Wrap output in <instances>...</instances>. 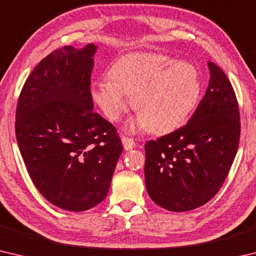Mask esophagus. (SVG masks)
<instances>
[{"label":"esophagus","instance_id":"obj_1","mask_svg":"<svg viewBox=\"0 0 256 256\" xmlns=\"http://www.w3.org/2000/svg\"><path fill=\"white\" fill-rule=\"evenodd\" d=\"M122 144L124 146L125 150H132L133 148H136V141H134L132 138H128V136H122Z\"/></svg>","mask_w":256,"mask_h":256}]
</instances>
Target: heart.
<instances>
[{
    "mask_svg": "<svg viewBox=\"0 0 256 256\" xmlns=\"http://www.w3.org/2000/svg\"><path fill=\"white\" fill-rule=\"evenodd\" d=\"M108 79L94 82L92 96L108 120L118 122L132 97L138 128L166 134L180 128L198 106L202 92L198 68L160 53H131L116 60Z\"/></svg>",
    "mask_w": 256,
    "mask_h": 256,
    "instance_id": "b5f03b06",
    "label": "heart"
}]
</instances>
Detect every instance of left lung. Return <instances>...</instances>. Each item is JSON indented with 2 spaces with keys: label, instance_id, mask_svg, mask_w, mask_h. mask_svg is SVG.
I'll return each mask as SVG.
<instances>
[{
  "label": "left lung",
  "instance_id": "obj_1",
  "mask_svg": "<svg viewBox=\"0 0 256 256\" xmlns=\"http://www.w3.org/2000/svg\"><path fill=\"white\" fill-rule=\"evenodd\" d=\"M209 86L188 124L146 144L149 196L164 209L184 212L206 204L226 180L240 144L235 92L214 62Z\"/></svg>",
  "mask_w": 256,
  "mask_h": 256
}]
</instances>
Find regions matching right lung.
Instances as JSON below:
<instances>
[{"label": "right lung", "instance_id": "obj_1", "mask_svg": "<svg viewBox=\"0 0 256 256\" xmlns=\"http://www.w3.org/2000/svg\"><path fill=\"white\" fill-rule=\"evenodd\" d=\"M97 46H64L27 78L16 136L30 178L52 204L84 211L106 198L123 146L114 125L94 110L90 92Z\"/></svg>", "mask_w": 256, "mask_h": 256}]
</instances>
